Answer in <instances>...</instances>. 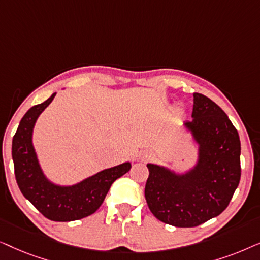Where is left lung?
I'll list each match as a JSON object with an SVG mask.
<instances>
[{"label":"left lung","instance_id":"8db88e82","mask_svg":"<svg viewBox=\"0 0 260 260\" xmlns=\"http://www.w3.org/2000/svg\"><path fill=\"white\" fill-rule=\"evenodd\" d=\"M191 122L186 126L200 143V161L186 176L148 165L145 200L162 222L195 227L225 211L240 181V140L219 105L201 93L193 94Z\"/></svg>","mask_w":260,"mask_h":260}]
</instances>
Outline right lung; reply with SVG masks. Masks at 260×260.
Wrapping results in <instances>:
<instances>
[{
    "label": "right lung",
    "instance_id": "obj_1",
    "mask_svg": "<svg viewBox=\"0 0 260 260\" xmlns=\"http://www.w3.org/2000/svg\"><path fill=\"white\" fill-rule=\"evenodd\" d=\"M55 93L26 112L13 137L12 155L15 179L21 193L42 215L53 221H73L97 211L111 184L129 172L130 163L105 169L72 187H59L48 182L38 165L31 133L39 115L51 104Z\"/></svg>",
    "mask_w": 260,
    "mask_h": 260
}]
</instances>
